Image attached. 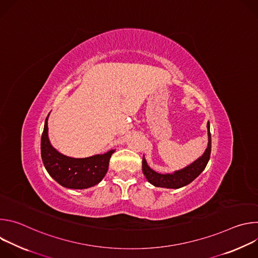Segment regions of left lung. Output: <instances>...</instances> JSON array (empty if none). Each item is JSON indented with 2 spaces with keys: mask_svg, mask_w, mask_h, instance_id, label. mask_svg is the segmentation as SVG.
I'll return each mask as SVG.
<instances>
[{
  "mask_svg": "<svg viewBox=\"0 0 258 258\" xmlns=\"http://www.w3.org/2000/svg\"><path fill=\"white\" fill-rule=\"evenodd\" d=\"M207 135H208V145L205 152L202 156L196 159L190 165L183 167L179 170H175L171 173H159L153 170L148 163H147L145 156H143V173L151 185L166 189H178L185 187L192 182L206 167L211 153V135L210 125L207 123Z\"/></svg>",
  "mask_w": 258,
  "mask_h": 258,
  "instance_id": "left-lung-1",
  "label": "left lung"
}]
</instances>
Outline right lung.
<instances>
[{
    "instance_id": "add662e5",
    "label": "right lung",
    "mask_w": 258,
    "mask_h": 258,
    "mask_svg": "<svg viewBox=\"0 0 258 258\" xmlns=\"http://www.w3.org/2000/svg\"><path fill=\"white\" fill-rule=\"evenodd\" d=\"M49 115L46 118L41 140L42 160L48 173L61 186L68 189H88L97 185L105 176L110 157L115 150L86 158H73L60 153L51 145L48 137Z\"/></svg>"
}]
</instances>
